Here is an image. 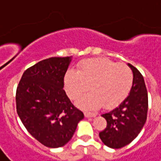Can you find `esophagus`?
Returning <instances> with one entry per match:
<instances>
[{
	"label": "esophagus",
	"instance_id": "34e87169",
	"mask_svg": "<svg viewBox=\"0 0 161 161\" xmlns=\"http://www.w3.org/2000/svg\"><path fill=\"white\" fill-rule=\"evenodd\" d=\"M97 114L96 113H93V112H84V116L86 118H92V117H95Z\"/></svg>",
	"mask_w": 161,
	"mask_h": 161
}]
</instances>
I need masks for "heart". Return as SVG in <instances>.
I'll return each instance as SVG.
<instances>
[{
    "instance_id": "heart-1",
    "label": "heart",
    "mask_w": 161,
    "mask_h": 161,
    "mask_svg": "<svg viewBox=\"0 0 161 161\" xmlns=\"http://www.w3.org/2000/svg\"><path fill=\"white\" fill-rule=\"evenodd\" d=\"M65 90L68 96L76 99L88 91L78 101L85 109H96L104 105L111 109L120 104L131 91L133 73L125 64H116L108 58L87 59L78 71L69 70L65 75Z\"/></svg>"
}]
</instances>
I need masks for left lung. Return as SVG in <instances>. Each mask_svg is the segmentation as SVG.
I'll list each match as a JSON object with an SVG mask.
<instances>
[{
	"instance_id": "1",
	"label": "left lung",
	"mask_w": 161,
	"mask_h": 161,
	"mask_svg": "<svg viewBox=\"0 0 161 161\" xmlns=\"http://www.w3.org/2000/svg\"><path fill=\"white\" fill-rule=\"evenodd\" d=\"M133 73V84L129 96L115 109L102 114L107 125L99 132L103 143L114 149L130 144L139 135L147 121L148 96L142 74L128 64Z\"/></svg>"
}]
</instances>
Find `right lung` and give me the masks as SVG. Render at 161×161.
Here are the masks:
<instances>
[{"label": "right lung", "instance_id": "1", "mask_svg": "<svg viewBox=\"0 0 161 161\" xmlns=\"http://www.w3.org/2000/svg\"><path fill=\"white\" fill-rule=\"evenodd\" d=\"M71 57H49L26 69L15 94L16 112L32 137L51 148L64 147L72 138L84 113L64 90Z\"/></svg>", "mask_w": 161, "mask_h": 161}]
</instances>
